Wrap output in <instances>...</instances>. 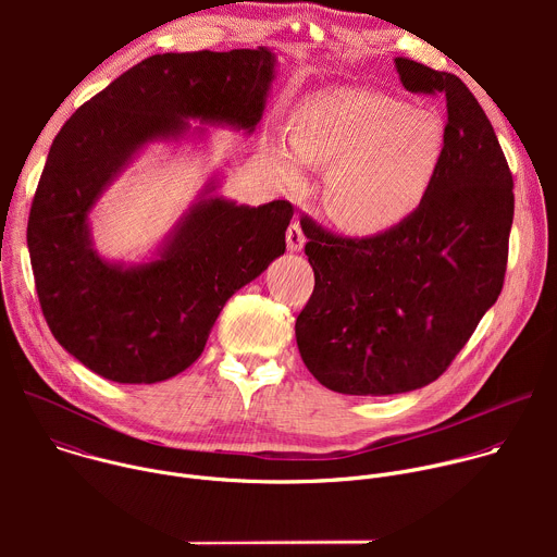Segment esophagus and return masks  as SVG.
Returning <instances> with one entry per match:
<instances>
[{"mask_svg":"<svg viewBox=\"0 0 557 557\" xmlns=\"http://www.w3.org/2000/svg\"><path fill=\"white\" fill-rule=\"evenodd\" d=\"M304 243H306V235H304V228L299 224V220L290 222L288 231H286V245L290 251H301L304 249Z\"/></svg>","mask_w":557,"mask_h":557,"instance_id":"obj_1","label":"esophagus"}]
</instances>
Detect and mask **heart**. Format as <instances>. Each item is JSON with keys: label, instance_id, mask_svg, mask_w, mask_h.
Wrapping results in <instances>:
<instances>
[{"label": "heart", "instance_id": "obj_1", "mask_svg": "<svg viewBox=\"0 0 557 557\" xmlns=\"http://www.w3.org/2000/svg\"><path fill=\"white\" fill-rule=\"evenodd\" d=\"M447 132L432 110L361 88L310 97L293 114V140L271 149L280 176L301 178L304 163L331 168L329 213L346 228L376 233L408 218L443 163Z\"/></svg>", "mask_w": 557, "mask_h": 557}]
</instances>
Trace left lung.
I'll return each mask as SVG.
<instances>
[{"mask_svg": "<svg viewBox=\"0 0 557 557\" xmlns=\"http://www.w3.org/2000/svg\"><path fill=\"white\" fill-rule=\"evenodd\" d=\"M412 95L447 101V145L423 202L376 235L301 213L314 288L295 337L333 392L385 396L436 381L496 304L507 271L513 178L481 103L451 72L396 57Z\"/></svg>", "mask_w": 557, "mask_h": 557, "instance_id": "left-lung-1", "label": "left lung"}]
</instances>
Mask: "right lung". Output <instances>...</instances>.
<instances>
[{"mask_svg": "<svg viewBox=\"0 0 557 557\" xmlns=\"http://www.w3.org/2000/svg\"><path fill=\"white\" fill-rule=\"evenodd\" d=\"M273 63L267 48L153 54L54 136L28 215L35 288L54 339L103 379L156 383L189 368L226 299L286 251L288 200H202L161 260L134 269L101 260L88 233L95 200L145 143L181 136L185 119L253 129Z\"/></svg>", "mask_w": 557, "mask_h": 557, "instance_id": "obj_1", "label": "right lung"}]
</instances>
